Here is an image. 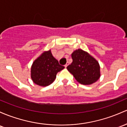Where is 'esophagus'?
<instances>
[{"label":"esophagus","mask_w":127,"mask_h":127,"mask_svg":"<svg viewBox=\"0 0 127 127\" xmlns=\"http://www.w3.org/2000/svg\"><path fill=\"white\" fill-rule=\"evenodd\" d=\"M68 65H69V63H67L66 64H65L64 65V67H67V66H68Z\"/></svg>","instance_id":"1"}]
</instances>
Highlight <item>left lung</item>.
<instances>
[{
  "label": "left lung",
  "mask_w": 127,
  "mask_h": 127,
  "mask_svg": "<svg viewBox=\"0 0 127 127\" xmlns=\"http://www.w3.org/2000/svg\"><path fill=\"white\" fill-rule=\"evenodd\" d=\"M72 58L73 61L67 69L78 82L81 84L90 85L99 78V64L89 53L79 49L72 53Z\"/></svg>",
  "instance_id": "1"
}]
</instances>
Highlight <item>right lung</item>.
Returning <instances> with one entry per match:
<instances>
[{
	"mask_svg": "<svg viewBox=\"0 0 127 127\" xmlns=\"http://www.w3.org/2000/svg\"><path fill=\"white\" fill-rule=\"evenodd\" d=\"M64 68L53 57L51 50L44 52L33 63L31 76L33 82L38 86H45L52 84L57 73Z\"/></svg>",
	"mask_w": 127,
	"mask_h": 127,
	"instance_id": "obj_1",
	"label": "right lung"
}]
</instances>
